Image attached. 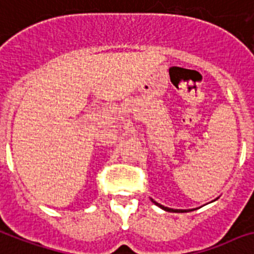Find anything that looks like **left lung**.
<instances>
[{
	"label": "left lung",
	"mask_w": 254,
	"mask_h": 254,
	"mask_svg": "<svg viewBox=\"0 0 254 254\" xmlns=\"http://www.w3.org/2000/svg\"><path fill=\"white\" fill-rule=\"evenodd\" d=\"M152 202L156 204V206H159L160 208H162V210L165 211H169V212H186V211H190V210H174V208H169V207H165V206H162V204L157 203V202H155V200L152 199Z\"/></svg>",
	"instance_id": "left-lung-1"
}]
</instances>
